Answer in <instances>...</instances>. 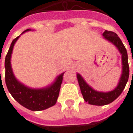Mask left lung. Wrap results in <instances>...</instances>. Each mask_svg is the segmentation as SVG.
I'll use <instances>...</instances> for the list:
<instances>
[{"label": "left lung", "mask_w": 133, "mask_h": 133, "mask_svg": "<svg viewBox=\"0 0 133 133\" xmlns=\"http://www.w3.org/2000/svg\"><path fill=\"white\" fill-rule=\"evenodd\" d=\"M103 36L105 39L112 43L119 50L121 54V60H122V74L120 78L119 83L117 87L112 91L109 92H102L97 91L93 89L84 80V79L79 74H77L79 85L81 90V93L83 95L84 100L85 102H88L89 104L95 105V106H104L112 103L117 99L119 95L122 93L124 89L126 84L129 79L130 74V68L128 64V56L127 50L124 47V44L118 36L116 33L112 31L105 30L103 33ZM133 62V59H132Z\"/></svg>", "instance_id": "1"}]
</instances>
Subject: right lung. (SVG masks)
<instances>
[{"label": "right lung", "instance_id": "add662e5", "mask_svg": "<svg viewBox=\"0 0 133 133\" xmlns=\"http://www.w3.org/2000/svg\"><path fill=\"white\" fill-rule=\"evenodd\" d=\"M31 30L27 29L24 32ZM21 33V34H22ZM19 36L12 42L5 58V82L9 93L21 106L31 111H42L54 106L59 97L64 73L59 75L54 83L42 89H31L20 83L15 77L11 66V56L15 43ZM1 76V71H0Z\"/></svg>", "mask_w": 133, "mask_h": 133}]
</instances>
